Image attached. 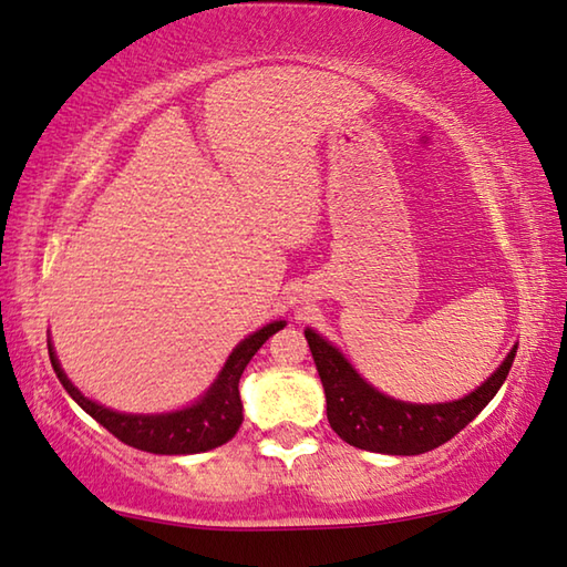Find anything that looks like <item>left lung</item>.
<instances>
[{
	"label": "left lung",
	"instance_id": "1",
	"mask_svg": "<svg viewBox=\"0 0 567 567\" xmlns=\"http://www.w3.org/2000/svg\"><path fill=\"white\" fill-rule=\"evenodd\" d=\"M318 364L330 427L344 443L382 455H420L455 437L503 388L517 344L491 378L470 395L453 402H405L372 388L348 358L312 328L305 330Z\"/></svg>",
	"mask_w": 567,
	"mask_h": 567
}]
</instances>
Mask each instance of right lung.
<instances>
[{
    "mask_svg": "<svg viewBox=\"0 0 567 567\" xmlns=\"http://www.w3.org/2000/svg\"><path fill=\"white\" fill-rule=\"evenodd\" d=\"M285 324V320H275L257 332L247 334V338L229 352L225 368L219 370L217 380L207 388L205 395H199L187 408L157 412V415L117 412L84 398L82 392L72 385V380L64 375L62 364L56 360V352L52 348V340H47V344H50V360L56 378L62 382V388L70 392L76 405L97 420L102 427H107L124 445H132L155 455H195L215 450L235 437L239 425H243L239 378H243L247 362L255 358V352L260 350L277 330H282Z\"/></svg>",
    "mask_w": 567,
    "mask_h": 567,
    "instance_id": "right-lung-1",
    "label": "right lung"
}]
</instances>
